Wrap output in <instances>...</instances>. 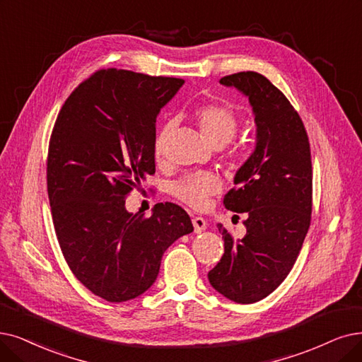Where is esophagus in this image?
I'll list each match as a JSON object with an SVG mask.
<instances>
[{"instance_id":"esophagus-1","label":"esophagus","mask_w":362,"mask_h":362,"mask_svg":"<svg viewBox=\"0 0 362 362\" xmlns=\"http://www.w3.org/2000/svg\"><path fill=\"white\" fill-rule=\"evenodd\" d=\"M193 226H194V231L196 233H202L206 228V221L202 216H193Z\"/></svg>"}]
</instances>
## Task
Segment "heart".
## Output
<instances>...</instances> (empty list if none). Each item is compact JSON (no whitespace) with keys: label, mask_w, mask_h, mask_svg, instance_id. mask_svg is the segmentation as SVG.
<instances>
[{"label":"heart","mask_w":362,"mask_h":362,"mask_svg":"<svg viewBox=\"0 0 362 362\" xmlns=\"http://www.w3.org/2000/svg\"><path fill=\"white\" fill-rule=\"evenodd\" d=\"M193 119L199 126V131L205 141L214 148H223L235 138L239 129L238 112L226 104L211 100L194 110ZM175 131V123L172 120L166 122L154 138L153 153L157 160H162L166 154L168 142ZM226 160L239 166L240 153L236 148H231L226 153ZM221 192V181L212 173H190L175 181L170 187L172 196L182 204L189 205L193 209H206L209 206L211 197Z\"/></svg>","instance_id":"heart-1"}]
</instances>
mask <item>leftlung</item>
I'll return each instance as SVG.
<instances>
[{
	"instance_id": "1",
	"label": "left lung",
	"mask_w": 362,
	"mask_h": 362,
	"mask_svg": "<svg viewBox=\"0 0 362 362\" xmlns=\"http://www.w3.org/2000/svg\"><path fill=\"white\" fill-rule=\"evenodd\" d=\"M250 98L257 147L238 170L226 209L247 215L235 239L218 224L224 254L208 279L242 305L272 294L291 272L312 220V157L306 127L286 96L264 76L242 71L220 78Z\"/></svg>"
}]
</instances>
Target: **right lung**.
<instances>
[{
    "label": "right lung",
    "instance_id": "1",
    "mask_svg": "<svg viewBox=\"0 0 362 362\" xmlns=\"http://www.w3.org/2000/svg\"><path fill=\"white\" fill-rule=\"evenodd\" d=\"M182 83L103 68L71 92L56 117L47 153L56 238L74 276L107 301L147 291L163 252L193 231L189 214L170 202L151 216L124 206L156 172L157 114Z\"/></svg>",
    "mask_w": 362,
    "mask_h": 362
}]
</instances>
